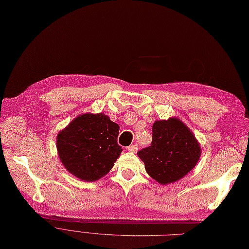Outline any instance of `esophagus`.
<instances>
[{"mask_svg":"<svg viewBox=\"0 0 249 249\" xmlns=\"http://www.w3.org/2000/svg\"><path fill=\"white\" fill-rule=\"evenodd\" d=\"M127 151L132 152V153H136L138 151V145L137 144H134V145H131L129 147H127Z\"/></svg>","mask_w":249,"mask_h":249,"instance_id":"esophagus-1","label":"esophagus"}]
</instances>
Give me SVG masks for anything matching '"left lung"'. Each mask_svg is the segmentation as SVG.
I'll return each mask as SVG.
<instances>
[{
    "label": "left lung",
    "instance_id": "8db88e82",
    "mask_svg": "<svg viewBox=\"0 0 249 249\" xmlns=\"http://www.w3.org/2000/svg\"><path fill=\"white\" fill-rule=\"evenodd\" d=\"M151 146L138 152L148 174L161 184L179 180L191 171L200 156V147L191 129L171 117L152 127Z\"/></svg>",
    "mask_w": 249,
    "mask_h": 249
}]
</instances>
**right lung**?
<instances>
[{"label":"right lung","mask_w":249,"mask_h":249,"mask_svg":"<svg viewBox=\"0 0 249 249\" xmlns=\"http://www.w3.org/2000/svg\"><path fill=\"white\" fill-rule=\"evenodd\" d=\"M120 126L103 113L76 117L57 135L58 156L69 172L95 181L113 167L123 148L117 144Z\"/></svg>","instance_id":"1"}]
</instances>
